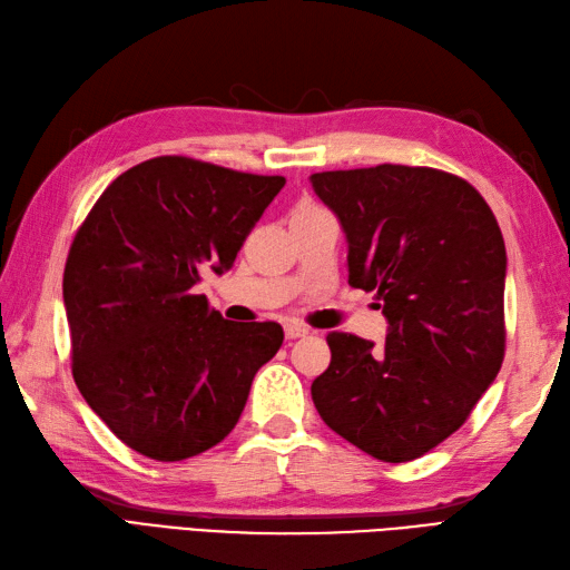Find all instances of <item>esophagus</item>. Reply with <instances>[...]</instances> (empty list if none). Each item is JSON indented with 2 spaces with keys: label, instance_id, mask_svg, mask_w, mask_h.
Listing matches in <instances>:
<instances>
[{
  "label": "esophagus",
  "instance_id": "esophagus-1",
  "mask_svg": "<svg viewBox=\"0 0 570 570\" xmlns=\"http://www.w3.org/2000/svg\"><path fill=\"white\" fill-rule=\"evenodd\" d=\"M284 332H286L288 340H298V337H305V334H308V327L298 325V323H286Z\"/></svg>",
  "mask_w": 570,
  "mask_h": 570
}]
</instances>
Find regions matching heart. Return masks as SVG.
<instances>
[{
	"mask_svg": "<svg viewBox=\"0 0 570 570\" xmlns=\"http://www.w3.org/2000/svg\"><path fill=\"white\" fill-rule=\"evenodd\" d=\"M320 207H315V204H301V207L296 209V214H305V212H315Z\"/></svg>",
	"mask_w": 570,
	"mask_h": 570,
	"instance_id": "heart-1",
	"label": "heart"
}]
</instances>
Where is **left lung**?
I'll list each match as a JSON object with an SVG mask.
<instances>
[{
    "mask_svg": "<svg viewBox=\"0 0 570 570\" xmlns=\"http://www.w3.org/2000/svg\"><path fill=\"white\" fill-rule=\"evenodd\" d=\"M348 243V284L375 291L383 346L330 332L311 387L325 424L383 462H410L455 433L505 354V243L458 175L392 166L313 173Z\"/></svg>",
    "mask_w": 570,
    "mask_h": 570,
    "instance_id": "left-lung-1",
    "label": "left lung"
}]
</instances>
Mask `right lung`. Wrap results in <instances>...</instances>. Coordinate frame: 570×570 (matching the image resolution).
Listing matches in <instances>:
<instances>
[{"instance_id": "add662e5", "label": "right lung", "mask_w": 570, "mask_h": 570, "mask_svg": "<svg viewBox=\"0 0 570 570\" xmlns=\"http://www.w3.org/2000/svg\"><path fill=\"white\" fill-rule=\"evenodd\" d=\"M284 183L158 156L115 178L83 218L62 282L71 373L127 448L178 462L238 424L284 330L230 323L193 288L233 265Z\"/></svg>"}]
</instances>
